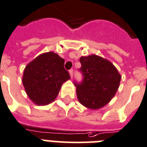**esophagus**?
I'll return each mask as SVG.
<instances>
[{
  "instance_id": "obj_1",
  "label": "esophagus",
  "mask_w": 147,
  "mask_h": 147,
  "mask_svg": "<svg viewBox=\"0 0 147 147\" xmlns=\"http://www.w3.org/2000/svg\"><path fill=\"white\" fill-rule=\"evenodd\" d=\"M69 74H70V76H71V78H73V76H74V71H73V69H71L70 71H69Z\"/></svg>"
}]
</instances>
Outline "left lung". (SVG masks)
<instances>
[{"mask_svg": "<svg viewBox=\"0 0 147 147\" xmlns=\"http://www.w3.org/2000/svg\"><path fill=\"white\" fill-rule=\"evenodd\" d=\"M80 61L84 78L82 83L75 82L79 102L88 109H101L118 90L121 75L111 61L95 54L82 56Z\"/></svg>", "mask_w": 147, "mask_h": 147, "instance_id": "8db88e82", "label": "left lung"}]
</instances>
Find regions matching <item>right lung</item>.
<instances>
[{
  "label": "right lung",
  "mask_w": 147,
  "mask_h": 147,
  "mask_svg": "<svg viewBox=\"0 0 147 147\" xmlns=\"http://www.w3.org/2000/svg\"><path fill=\"white\" fill-rule=\"evenodd\" d=\"M65 60L54 52L41 53L24 68L22 82L29 98L38 106L53 102L61 85L70 80Z\"/></svg>",
  "instance_id": "obj_1"
}]
</instances>
